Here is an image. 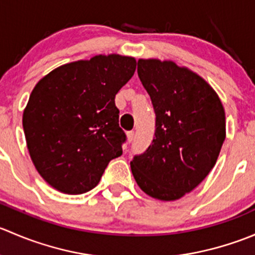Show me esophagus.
<instances>
[{"label": "esophagus", "mask_w": 255, "mask_h": 255, "mask_svg": "<svg viewBox=\"0 0 255 255\" xmlns=\"http://www.w3.org/2000/svg\"><path fill=\"white\" fill-rule=\"evenodd\" d=\"M127 138H128V142H132L133 139H134V132L133 130H129V132H127Z\"/></svg>", "instance_id": "esophagus-1"}]
</instances>
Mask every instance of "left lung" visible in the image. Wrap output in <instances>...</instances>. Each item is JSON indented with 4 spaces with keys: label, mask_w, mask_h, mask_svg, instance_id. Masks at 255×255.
<instances>
[{
    "label": "left lung",
    "mask_w": 255,
    "mask_h": 255,
    "mask_svg": "<svg viewBox=\"0 0 255 255\" xmlns=\"http://www.w3.org/2000/svg\"><path fill=\"white\" fill-rule=\"evenodd\" d=\"M138 76L155 112V133L130 161L138 186L149 196L174 201L208 175L226 138L220 97L201 76L173 61L139 59Z\"/></svg>",
    "instance_id": "1"
}]
</instances>
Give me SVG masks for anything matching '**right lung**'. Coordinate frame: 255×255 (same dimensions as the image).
Wrapping results in <instances>:
<instances>
[{"mask_svg": "<svg viewBox=\"0 0 255 255\" xmlns=\"http://www.w3.org/2000/svg\"><path fill=\"white\" fill-rule=\"evenodd\" d=\"M137 61L118 54L65 64L39 80L23 112L33 164L58 191L94 189L127 137L118 125L115 97Z\"/></svg>", "mask_w": 255, "mask_h": 255, "instance_id": "1", "label": "right lung"}]
</instances>
